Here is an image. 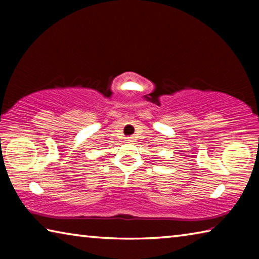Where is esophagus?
I'll return each instance as SVG.
<instances>
[{"label": "esophagus", "instance_id": "1", "mask_svg": "<svg viewBox=\"0 0 259 259\" xmlns=\"http://www.w3.org/2000/svg\"><path fill=\"white\" fill-rule=\"evenodd\" d=\"M125 140H126V143H133V142H135V138L134 137H126Z\"/></svg>", "mask_w": 259, "mask_h": 259}]
</instances>
